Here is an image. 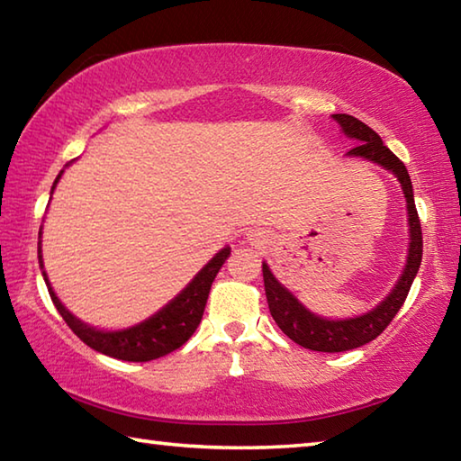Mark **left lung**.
Masks as SVG:
<instances>
[{"label": "left lung", "mask_w": 461, "mask_h": 461, "mask_svg": "<svg viewBox=\"0 0 461 461\" xmlns=\"http://www.w3.org/2000/svg\"><path fill=\"white\" fill-rule=\"evenodd\" d=\"M333 120H338L341 130L357 142L356 148L348 152L349 156H360V158L378 162L380 167H384L390 173H394L396 178L401 181L409 209L411 246L407 268H404L399 285L394 286V291L390 293L376 309L370 311V313L354 319H343V321H330V319H321L309 313V311L303 307L285 286H280L276 283V278L272 276L267 264H262L264 291H267L270 315L276 321V325L294 343H299V346L313 349V352L330 354L348 352V349L360 348L364 343L376 339L378 335L386 330L388 323L393 321L396 313H399L402 303L407 301L411 285L420 267V258H423V231H420V221L415 207V197H412V185L407 173V167L399 160V156H394L388 150L376 131L370 126H366L364 122L354 118V115L335 113Z\"/></svg>", "instance_id": "1"}]
</instances>
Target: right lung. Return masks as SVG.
I'll use <instances>...</instances> for the list:
<instances>
[{
    "label": "right lung",
    "mask_w": 461,
    "mask_h": 461,
    "mask_svg": "<svg viewBox=\"0 0 461 461\" xmlns=\"http://www.w3.org/2000/svg\"><path fill=\"white\" fill-rule=\"evenodd\" d=\"M60 175L57 176L59 183ZM54 189V186H52ZM41 254V252H38ZM230 248H223L221 252H217L212 260H209L201 272L194 276L189 285H186L181 294H176L167 307H162L158 313L146 319L140 325L130 327V330L122 331H99L93 327L81 323L79 319L73 317L68 311L62 307V303L57 299V294L52 293L49 285L50 299L54 307L65 319V323L71 327L73 333L83 343H87L89 348L101 352L105 356L118 357V360L126 362H150L156 357H162L170 352H175L183 346V343L191 338L201 323L203 311L207 305V296L212 291V283L217 276V272L223 267V262L228 260ZM42 268V256H38ZM44 275V272H42ZM46 280V275H44Z\"/></svg>",
    "instance_id": "add662e5"
}]
</instances>
